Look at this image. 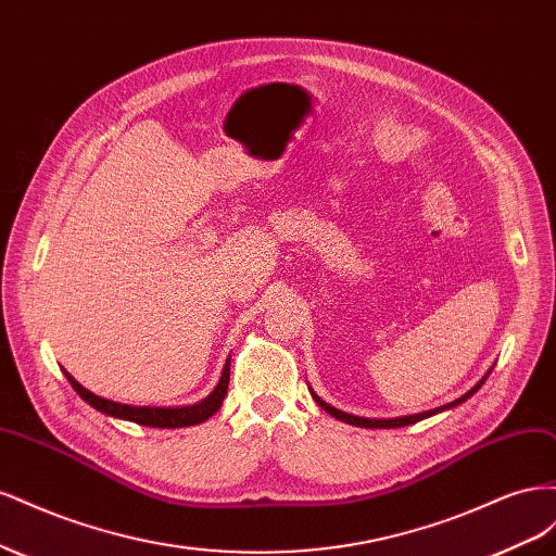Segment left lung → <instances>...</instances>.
<instances>
[{"mask_svg":"<svg viewBox=\"0 0 556 556\" xmlns=\"http://www.w3.org/2000/svg\"><path fill=\"white\" fill-rule=\"evenodd\" d=\"M494 368V366H492ZM492 368L490 371L484 374V378L473 387V390H468L464 396H459L457 401H452V403H445V406H441V408H435V410H427V413H415V415H406V417H392V419H368V417H357V415H350V413H343V410H339V408H333V406H329L327 401H323L319 399L317 394H313V390H311V394H313V399L317 401V406L323 408V410H327L331 417H336V419H341V422H345V425H352V427H364V429H396V427H408V425H415V422H419V419H425V417H431V415H435V413H443V410H447V408H454V406H459V403H464L466 399H470L473 396L480 387L484 384V380L490 378V374H492Z\"/></svg>","mask_w":556,"mask_h":556,"instance_id":"8db88e82","label":"left lung"}]
</instances>
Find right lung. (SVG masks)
Returning a JSON list of instances; mask_svg holds the SVG:
<instances>
[{"label":"right lung","instance_id":"right-lung-1","mask_svg":"<svg viewBox=\"0 0 556 556\" xmlns=\"http://www.w3.org/2000/svg\"><path fill=\"white\" fill-rule=\"evenodd\" d=\"M66 380L72 382V387L76 390V394L88 401L92 408H97L99 413L111 415V417H121L127 419V422H137L143 427H157V429H178V427H192V425H201L206 422L211 415H215L220 410L223 401L227 396V387H229V359L223 368L220 382L215 384V390L201 399L199 403H192V406H180V408H153V406H127V403H117L111 399H102L92 394L90 390H86L78 380H74L70 374L64 371Z\"/></svg>","mask_w":556,"mask_h":556}]
</instances>
